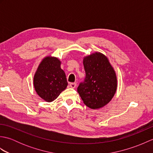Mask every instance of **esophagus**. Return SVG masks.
<instances>
[{"label": "esophagus", "instance_id": "34e87169", "mask_svg": "<svg viewBox=\"0 0 153 153\" xmlns=\"http://www.w3.org/2000/svg\"><path fill=\"white\" fill-rule=\"evenodd\" d=\"M76 85H77L76 83H70V87H71V88H76Z\"/></svg>", "mask_w": 153, "mask_h": 153}]
</instances>
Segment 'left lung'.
Returning a JSON list of instances; mask_svg holds the SVG:
<instances>
[{"mask_svg":"<svg viewBox=\"0 0 153 153\" xmlns=\"http://www.w3.org/2000/svg\"><path fill=\"white\" fill-rule=\"evenodd\" d=\"M85 77L77 87L84 104L97 109L108 104L117 88L115 71L105 55L95 53L83 59Z\"/></svg>","mask_w":153,"mask_h":153,"instance_id":"obj_1","label":"left lung"}]
</instances>
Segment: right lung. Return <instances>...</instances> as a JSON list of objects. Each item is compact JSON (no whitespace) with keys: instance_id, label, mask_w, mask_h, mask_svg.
Returning a JSON list of instances; mask_svg holds the SVG:
<instances>
[{"instance_id":"1","label":"right lung","mask_w":153,"mask_h":153,"mask_svg":"<svg viewBox=\"0 0 153 153\" xmlns=\"http://www.w3.org/2000/svg\"><path fill=\"white\" fill-rule=\"evenodd\" d=\"M37 93L47 102H52L66 88L68 82L60 61L55 57L47 56L42 60L33 78Z\"/></svg>"}]
</instances>
